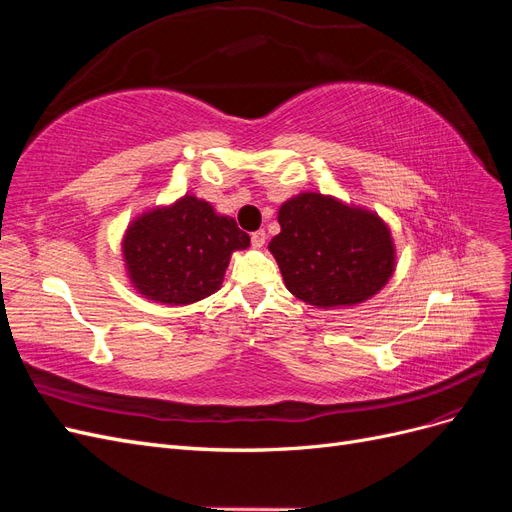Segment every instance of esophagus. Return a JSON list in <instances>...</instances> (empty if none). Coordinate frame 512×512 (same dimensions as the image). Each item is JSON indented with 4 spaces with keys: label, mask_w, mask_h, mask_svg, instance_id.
Returning a JSON list of instances; mask_svg holds the SVG:
<instances>
[{
    "label": "esophagus",
    "mask_w": 512,
    "mask_h": 512,
    "mask_svg": "<svg viewBox=\"0 0 512 512\" xmlns=\"http://www.w3.org/2000/svg\"><path fill=\"white\" fill-rule=\"evenodd\" d=\"M265 241H267V232L265 230L252 232V245L254 247H262V245H265Z\"/></svg>",
    "instance_id": "34e87169"
}]
</instances>
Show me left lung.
Listing matches in <instances>:
<instances>
[{
    "label": "left lung",
    "mask_w": 512,
    "mask_h": 512,
    "mask_svg": "<svg viewBox=\"0 0 512 512\" xmlns=\"http://www.w3.org/2000/svg\"><path fill=\"white\" fill-rule=\"evenodd\" d=\"M269 252L294 297L322 309L363 303L395 271V245L378 213L303 192L280 207Z\"/></svg>",
    "instance_id": "8db88e82"
}]
</instances>
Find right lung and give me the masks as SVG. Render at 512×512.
Segmentation results:
<instances>
[{
    "mask_svg": "<svg viewBox=\"0 0 512 512\" xmlns=\"http://www.w3.org/2000/svg\"><path fill=\"white\" fill-rule=\"evenodd\" d=\"M250 237L211 203L185 194L138 215L121 241L130 284L145 299L190 305L220 290L232 252Z\"/></svg>",
    "mask_w": 512,
    "mask_h": 512,
    "instance_id": "right-lung-1",
    "label": "right lung"
}]
</instances>
